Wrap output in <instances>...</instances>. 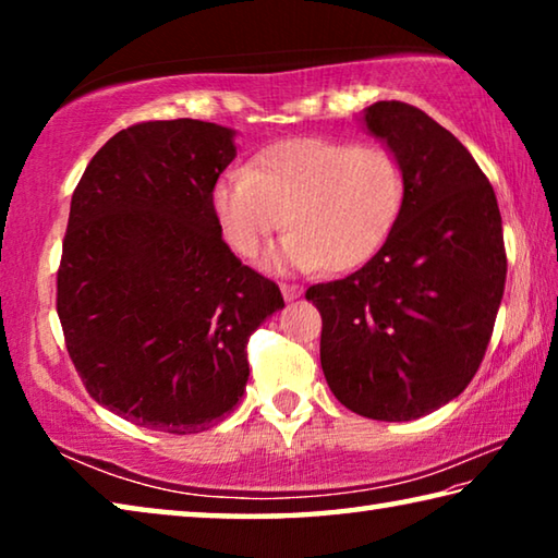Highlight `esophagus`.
<instances>
[{
	"mask_svg": "<svg viewBox=\"0 0 558 558\" xmlns=\"http://www.w3.org/2000/svg\"><path fill=\"white\" fill-rule=\"evenodd\" d=\"M280 290H282V298H286V300H295V298L302 295V288L292 286V282H282Z\"/></svg>",
	"mask_w": 558,
	"mask_h": 558,
	"instance_id": "1",
	"label": "esophagus"
}]
</instances>
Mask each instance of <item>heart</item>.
Wrapping results in <instances>:
<instances>
[{
    "mask_svg": "<svg viewBox=\"0 0 558 558\" xmlns=\"http://www.w3.org/2000/svg\"><path fill=\"white\" fill-rule=\"evenodd\" d=\"M403 202L405 167L393 149L327 137L282 140L214 186L216 221L235 253L256 256L290 223L278 260L300 270L362 266L389 239Z\"/></svg>",
    "mask_w": 558,
    "mask_h": 558,
    "instance_id": "heart-1",
    "label": "heart"
}]
</instances>
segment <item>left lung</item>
<instances>
[{"mask_svg":"<svg viewBox=\"0 0 558 558\" xmlns=\"http://www.w3.org/2000/svg\"><path fill=\"white\" fill-rule=\"evenodd\" d=\"M364 122L401 157L405 202L379 253L310 286L319 362L337 401L374 421H413L477 374L502 302L507 253L497 196L460 140L401 100Z\"/></svg>","mask_w":558,"mask_h":558,"instance_id":"left-lung-1","label":"left lung"}]
</instances>
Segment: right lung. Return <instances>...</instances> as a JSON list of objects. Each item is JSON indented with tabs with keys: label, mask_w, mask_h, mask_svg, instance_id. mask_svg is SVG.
I'll return each mask as SVG.
<instances>
[{
	"label": "right lung",
	"mask_w": 558,
	"mask_h": 558,
	"mask_svg": "<svg viewBox=\"0 0 558 558\" xmlns=\"http://www.w3.org/2000/svg\"><path fill=\"white\" fill-rule=\"evenodd\" d=\"M233 157L229 128L137 122L73 192L56 313L86 391L135 426H216L245 391L248 337L286 305L221 239L214 186Z\"/></svg>",
	"instance_id": "add662e5"
}]
</instances>
